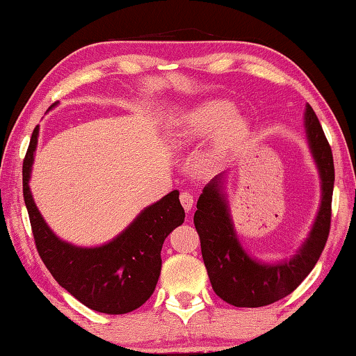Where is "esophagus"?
Instances as JSON below:
<instances>
[{
	"label": "esophagus",
	"instance_id": "1",
	"mask_svg": "<svg viewBox=\"0 0 356 356\" xmlns=\"http://www.w3.org/2000/svg\"><path fill=\"white\" fill-rule=\"evenodd\" d=\"M180 202H182V206L185 209V212L188 213L191 212V207H193V202H195V197L190 191H182L180 193Z\"/></svg>",
	"mask_w": 356,
	"mask_h": 356
}]
</instances>
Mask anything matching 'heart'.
I'll return each mask as SVG.
<instances>
[{
  "label": "heart",
  "mask_w": 356,
  "mask_h": 356,
  "mask_svg": "<svg viewBox=\"0 0 356 356\" xmlns=\"http://www.w3.org/2000/svg\"><path fill=\"white\" fill-rule=\"evenodd\" d=\"M236 108L225 100H212L197 108L186 118L174 136L177 146H188L191 143L207 140L221 127L215 138V149L225 150L243 136L246 124L242 118H231Z\"/></svg>",
  "instance_id": "b5f03b06"
}]
</instances>
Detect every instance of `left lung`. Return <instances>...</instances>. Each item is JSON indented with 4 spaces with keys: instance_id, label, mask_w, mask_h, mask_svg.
Masks as SVG:
<instances>
[{
    "instance_id": "left-lung-1",
    "label": "left lung",
    "mask_w": 356,
    "mask_h": 356,
    "mask_svg": "<svg viewBox=\"0 0 356 356\" xmlns=\"http://www.w3.org/2000/svg\"><path fill=\"white\" fill-rule=\"evenodd\" d=\"M305 131L321 177L322 195L309 236L291 259L264 262L243 248L234 227L225 172L210 180L197 200L193 220L201 238L202 259L210 282L220 298L237 308L267 306L292 293L314 268L327 243L334 185L333 154L309 105L305 108Z\"/></svg>"
}]
</instances>
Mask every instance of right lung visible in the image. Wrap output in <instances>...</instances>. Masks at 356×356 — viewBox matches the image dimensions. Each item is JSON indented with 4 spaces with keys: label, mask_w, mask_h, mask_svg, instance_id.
<instances>
[{
    "label": "right lung",
    "mask_w": 356,
    "mask_h": 356,
    "mask_svg": "<svg viewBox=\"0 0 356 356\" xmlns=\"http://www.w3.org/2000/svg\"><path fill=\"white\" fill-rule=\"evenodd\" d=\"M38 138L39 125L33 131L23 161V197L40 259L58 284L89 309L105 314L138 309L155 291L165 238L184 222L185 210L180 206L179 191L168 193L141 210L110 242L99 246L69 243L47 225L29 188Z\"/></svg>",
    "instance_id": "right-lung-1"
}]
</instances>
